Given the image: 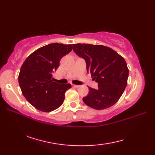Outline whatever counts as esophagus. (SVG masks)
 <instances>
[{
  "label": "esophagus",
  "mask_w": 155,
  "mask_h": 155,
  "mask_svg": "<svg viewBox=\"0 0 155 155\" xmlns=\"http://www.w3.org/2000/svg\"><path fill=\"white\" fill-rule=\"evenodd\" d=\"M72 87L74 88H78L79 87V85H77V84H72Z\"/></svg>",
  "instance_id": "1"
}]
</instances>
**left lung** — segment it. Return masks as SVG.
<instances>
[{"label": "left lung", "instance_id": "1", "mask_svg": "<svg viewBox=\"0 0 155 155\" xmlns=\"http://www.w3.org/2000/svg\"><path fill=\"white\" fill-rule=\"evenodd\" d=\"M73 51L84 58L87 72L98 83V89L88 87L89 93L83 98L87 106L103 110L113 106L127 85L128 68L124 58L103 45L73 44Z\"/></svg>", "mask_w": 155, "mask_h": 155}]
</instances>
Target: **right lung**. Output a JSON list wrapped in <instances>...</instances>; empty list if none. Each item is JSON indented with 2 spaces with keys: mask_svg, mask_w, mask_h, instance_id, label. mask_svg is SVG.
Wrapping results in <instances>:
<instances>
[{
  "mask_svg": "<svg viewBox=\"0 0 155 155\" xmlns=\"http://www.w3.org/2000/svg\"><path fill=\"white\" fill-rule=\"evenodd\" d=\"M72 49L71 45L52 43L32 52L22 64L18 83L22 94L32 106L42 112H51L62 104L71 84L52 81V73L62 57Z\"/></svg>",
  "mask_w": 155,
  "mask_h": 155,
  "instance_id": "obj_1",
  "label": "right lung"
}]
</instances>
